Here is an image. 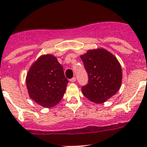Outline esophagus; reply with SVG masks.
I'll use <instances>...</instances> for the list:
<instances>
[{"mask_svg":"<svg viewBox=\"0 0 147 147\" xmlns=\"http://www.w3.org/2000/svg\"><path fill=\"white\" fill-rule=\"evenodd\" d=\"M70 81H71V82H75V81H76V77H73V78H71V79L69 80Z\"/></svg>","mask_w":147,"mask_h":147,"instance_id":"34e87169","label":"esophagus"}]
</instances>
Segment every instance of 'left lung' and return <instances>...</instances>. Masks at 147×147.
<instances>
[{"mask_svg":"<svg viewBox=\"0 0 147 147\" xmlns=\"http://www.w3.org/2000/svg\"><path fill=\"white\" fill-rule=\"evenodd\" d=\"M81 59L88 76L81 87L84 96L95 103H102L119 90L122 69L115 57L105 49L88 51Z\"/></svg>","mask_w":147,"mask_h":147,"instance_id":"obj_1","label":"left lung"}]
</instances>
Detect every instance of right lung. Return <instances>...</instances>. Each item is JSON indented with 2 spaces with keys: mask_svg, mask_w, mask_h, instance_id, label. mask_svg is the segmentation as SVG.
I'll list each match as a JSON object with an SVG mask.
<instances>
[{
  "mask_svg": "<svg viewBox=\"0 0 147 147\" xmlns=\"http://www.w3.org/2000/svg\"><path fill=\"white\" fill-rule=\"evenodd\" d=\"M26 83L33 100L42 107L51 108L62 99L69 81L56 57L49 55L39 57L30 67Z\"/></svg>",
  "mask_w": 147,
  "mask_h": 147,
  "instance_id": "obj_1",
  "label": "right lung"
}]
</instances>
